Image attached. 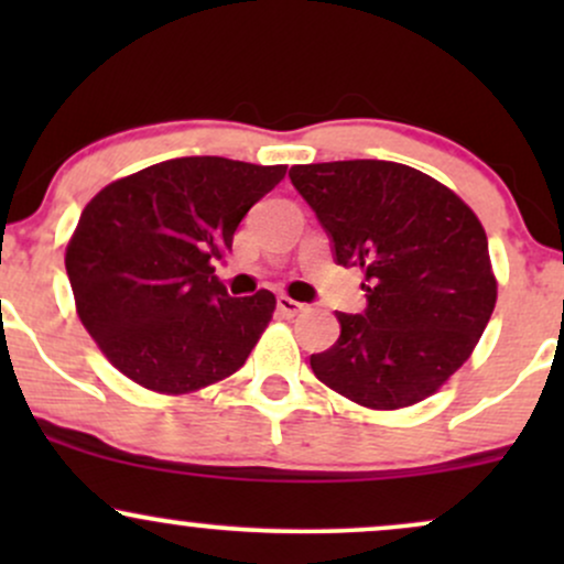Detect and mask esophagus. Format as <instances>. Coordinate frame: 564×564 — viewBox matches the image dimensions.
I'll list each match as a JSON object with an SVG mask.
<instances>
[{
    "mask_svg": "<svg viewBox=\"0 0 564 564\" xmlns=\"http://www.w3.org/2000/svg\"><path fill=\"white\" fill-rule=\"evenodd\" d=\"M278 310H281L283 315H289V318H294V315H300V313H304V304L302 302H294L291 300V296H286V294H281L278 296Z\"/></svg>",
    "mask_w": 564,
    "mask_h": 564,
    "instance_id": "34e87169",
    "label": "esophagus"
}]
</instances>
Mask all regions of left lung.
Masks as SVG:
<instances>
[{"label": "left lung", "instance_id": "obj_1", "mask_svg": "<svg viewBox=\"0 0 564 564\" xmlns=\"http://www.w3.org/2000/svg\"><path fill=\"white\" fill-rule=\"evenodd\" d=\"M291 185L332 238L334 260L366 273V310L310 355L313 373L352 403L394 411L456 373L496 307L480 219L451 187L394 161L296 164Z\"/></svg>", "mask_w": 564, "mask_h": 564}]
</instances>
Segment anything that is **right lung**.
<instances>
[{"label": "right lung", "instance_id": "right-lung-1", "mask_svg": "<svg viewBox=\"0 0 564 564\" xmlns=\"http://www.w3.org/2000/svg\"><path fill=\"white\" fill-rule=\"evenodd\" d=\"M286 166L185 156L102 187L66 249L76 313L140 387L196 392L246 364L275 310L268 289L230 296L215 262Z\"/></svg>", "mask_w": 564, "mask_h": 564}]
</instances>
